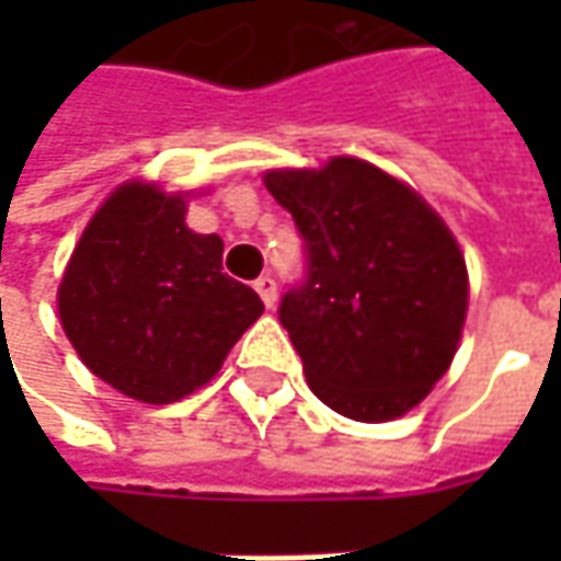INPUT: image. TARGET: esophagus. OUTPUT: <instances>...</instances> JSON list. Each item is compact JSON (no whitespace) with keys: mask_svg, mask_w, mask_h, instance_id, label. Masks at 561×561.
<instances>
[{"mask_svg":"<svg viewBox=\"0 0 561 561\" xmlns=\"http://www.w3.org/2000/svg\"><path fill=\"white\" fill-rule=\"evenodd\" d=\"M255 290H259V296H262V302H265V306H274V302H277V280H274V277H271V274H262V277H259V280H255Z\"/></svg>","mask_w":561,"mask_h":561,"instance_id":"esophagus-1","label":"esophagus"}]
</instances>
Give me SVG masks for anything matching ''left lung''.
I'll list each match as a JSON object with an SVG mask.
<instances>
[{"mask_svg": "<svg viewBox=\"0 0 561 561\" xmlns=\"http://www.w3.org/2000/svg\"><path fill=\"white\" fill-rule=\"evenodd\" d=\"M268 193L306 243V277L284 293L312 393L353 421H393L446 375L468 312L465 255L419 193L375 164L274 168Z\"/></svg>", "mask_w": 561, "mask_h": 561, "instance_id": "8db88e82", "label": "left lung"}]
</instances>
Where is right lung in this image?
<instances>
[{"label": "right lung", "instance_id": "1", "mask_svg": "<svg viewBox=\"0 0 561 561\" xmlns=\"http://www.w3.org/2000/svg\"><path fill=\"white\" fill-rule=\"evenodd\" d=\"M184 215V193L121 184L58 284V318L80 362L149 405L208 383L265 312L259 293L221 271V237L193 233Z\"/></svg>", "mask_w": 561, "mask_h": 561}]
</instances>
